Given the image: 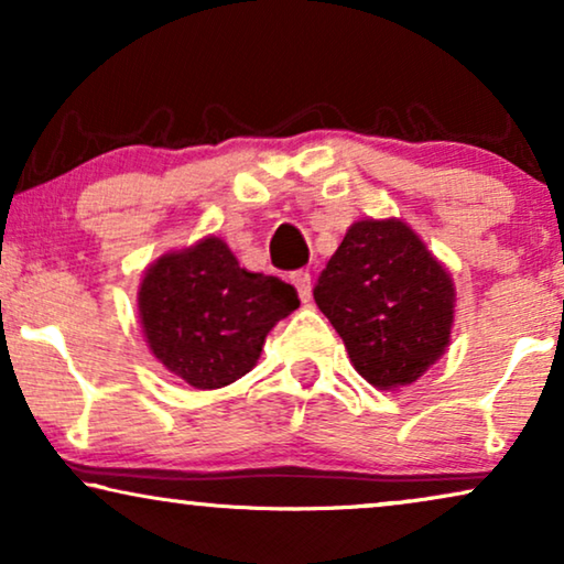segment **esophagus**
Instances as JSON below:
<instances>
[{
    "instance_id": "34e87169",
    "label": "esophagus",
    "mask_w": 564,
    "mask_h": 564,
    "mask_svg": "<svg viewBox=\"0 0 564 564\" xmlns=\"http://www.w3.org/2000/svg\"><path fill=\"white\" fill-rule=\"evenodd\" d=\"M292 284H295L300 300H303V303H307V300H311V295H313L311 272H295V274H292Z\"/></svg>"
}]
</instances>
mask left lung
I'll return each mask as SVG.
<instances>
[{"label": "left lung", "instance_id": "8db88e82", "mask_svg": "<svg viewBox=\"0 0 564 564\" xmlns=\"http://www.w3.org/2000/svg\"><path fill=\"white\" fill-rule=\"evenodd\" d=\"M313 297L377 390L413 384L449 346L454 280L400 218L351 223Z\"/></svg>", "mask_w": 564, "mask_h": 564}]
</instances>
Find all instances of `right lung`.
<instances>
[{
	"label": "right lung",
	"instance_id": "right-lung-1",
	"mask_svg": "<svg viewBox=\"0 0 564 564\" xmlns=\"http://www.w3.org/2000/svg\"><path fill=\"white\" fill-rule=\"evenodd\" d=\"M297 305L292 284L243 269L218 236L166 251L138 288L151 354L195 390L226 388L251 372L269 330Z\"/></svg>",
	"mask_w": 564,
	"mask_h": 564
}]
</instances>
